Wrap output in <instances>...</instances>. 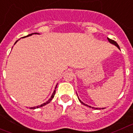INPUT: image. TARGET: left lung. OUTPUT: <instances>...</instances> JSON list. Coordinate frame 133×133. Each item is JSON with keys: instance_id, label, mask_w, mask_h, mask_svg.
Segmentation results:
<instances>
[{"instance_id": "left-lung-1", "label": "left lung", "mask_w": 133, "mask_h": 133, "mask_svg": "<svg viewBox=\"0 0 133 133\" xmlns=\"http://www.w3.org/2000/svg\"><path fill=\"white\" fill-rule=\"evenodd\" d=\"M107 39H108V41H109V42H110V43L114 44V45H116V46H117V47H118V48L119 49H120V48H119V46H118V44L116 43V42H115V41H114V40H113V39H109V38H108V37H107ZM79 101H80V103H82L83 105H86V106H88V107H91V106H89V105H86V104H84V103H83V102H82V101H81V100H79ZM92 108H94V109H98V108H95V107H92ZM102 109H104V108H102Z\"/></svg>"}]
</instances>
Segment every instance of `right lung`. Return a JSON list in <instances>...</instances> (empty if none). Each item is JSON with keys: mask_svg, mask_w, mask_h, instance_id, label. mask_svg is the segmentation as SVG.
Here are the masks:
<instances>
[{"mask_svg": "<svg viewBox=\"0 0 133 133\" xmlns=\"http://www.w3.org/2000/svg\"><path fill=\"white\" fill-rule=\"evenodd\" d=\"M33 34H37V33H31V34H29V35H27V36H25V37H28V36H30V35H33ZM17 41H18V40H17ZM17 42H15V43H17ZM56 87H57V85H56V88L55 89H56ZM55 93H56V90H54V93H53V94H52V96H51V98L50 99H49V100H47V101H46V103H43V104H42V105H40V106H37V107H30V109H35V108H39V107H42V106H44V105H46V104H48V103H49L51 102V100H52V99H53L54 98V95H55Z\"/></svg>", "mask_w": 133, "mask_h": 133, "instance_id": "obj_1", "label": "right lung"}]
</instances>
